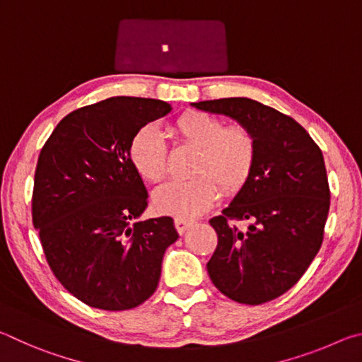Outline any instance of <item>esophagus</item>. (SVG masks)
<instances>
[{"label": "esophagus", "mask_w": 362, "mask_h": 362, "mask_svg": "<svg viewBox=\"0 0 362 362\" xmlns=\"http://www.w3.org/2000/svg\"><path fill=\"white\" fill-rule=\"evenodd\" d=\"M174 223H175L177 231H179L180 235H183V233H185L189 228V226L194 223V220L193 218H187V217H177L174 220Z\"/></svg>", "instance_id": "esophagus-1"}]
</instances>
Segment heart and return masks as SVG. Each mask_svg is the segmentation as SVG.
I'll use <instances>...</instances> for the list:
<instances>
[{"instance_id": "b5f03b06", "label": "heart", "mask_w": 362, "mask_h": 362, "mask_svg": "<svg viewBox=\"0 0 362 362\" xmlns=\"http://www.w3.org/2000/svg\"><path fill=\"white\" fill-rule=\"evenodd\" d=\"M183 142L198 148L193 179L169 182L153 196L155 209L166 216L193 217L204 212L223 192H236L252 173L257 145L252 132L243 126H228L216 116L201 112L183 113L174 124ZM129 159L146 182L159 183L168 174V148L155 126H144L132 137Z\"/></svg>"}]
</instances>
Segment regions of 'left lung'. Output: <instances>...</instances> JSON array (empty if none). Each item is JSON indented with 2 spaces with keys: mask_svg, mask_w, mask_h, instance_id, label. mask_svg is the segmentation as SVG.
<instances>
[{
  "mask_svg": "<svg viewBox=\"0 0 362 362\" xmlns=\"http://www.w3.org/2000/svg\"><path fill=\"white\" fill-rule=\"evenodd\" d=\"M192 105L230 116L257 145L247 182L222 216L209 220L218 244L207 273L235 302H269L303 276L322 244L330 206L322 151L296 119L247 97ZM241 219L246 229L237 228Z\"/></svg>",
  "mask_w": 362,
  "mask_h": 362,
  "instance_id": "8db88e82",
  "label": "left lung"
}]
</instances>
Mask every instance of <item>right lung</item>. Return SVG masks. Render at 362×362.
<instances>
[{"label":"right lung","mask_w":362,"mask_h":362,"mask_svg":"<svg viewBox=\"0 0 362 362\" xmlns=\"http://www.w3.org/2000/svg\"><path fill=\"white\" fill-rule=\"evenodd\" d=\"M170 110L112 97L66 115L40 153L33 225L60 284L94 308L131 310L150 298L179 238L170 217L136 222L148 193L129 159L137 131Z\"/></svg>","instance_id":"add662e5"}]
</instances>
